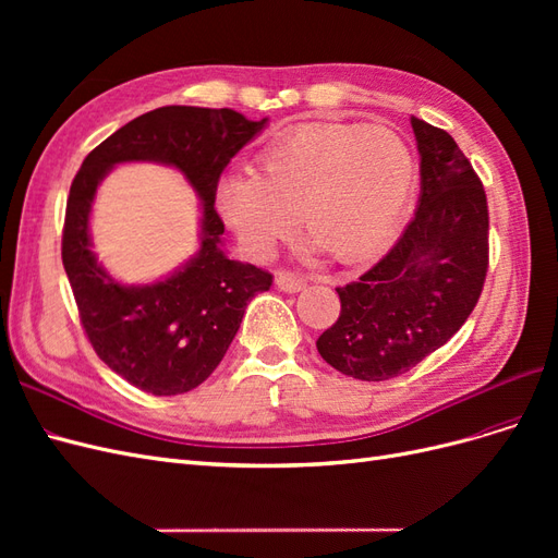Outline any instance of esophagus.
I'll return each instance as SVG.
<instances>
[{"mask_svg":"<svg viewBox=\"0 0 558 558\" xmlns=\"http://www.w3.org/2000/svg\"><path fill=\"white\" fill-rule=\"evenodd\" d=\"M275 283H277V289H281L286 293H300L307 286V279L295 275V272H286V269H277Z\"/></svg>","mask_w":558,"mask_h":558,"instance_id":"1","label":"esophagus"}]
</instances>
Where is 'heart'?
Masks as SVG:
<instances>
[{
	"label": "heart",
	"mask_w": 558,
	"mask_h": 558,
	"mask_svg": "<svg viewBox=\"0 0 558 558\" xmlns=\"http://www.w3.org/2000/svg\"><path fill=\"white\" fill-rule=\"evenodd\" d=\"M414 191V156L384 125L310 123L263 148L253 174H228L216 207L265 258L300 218L312 251L337 265L373 260L396 240Z\"/></svg>",
	"instance_id": "b5f03b06"
}]
</instances>
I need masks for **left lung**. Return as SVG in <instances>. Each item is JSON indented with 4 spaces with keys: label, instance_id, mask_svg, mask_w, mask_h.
I'll return each mask as SVG.
<instances>
[{
    "label": "left lung",
    "instance_id": "1",
    "mask_svg": "<svg viewBox=\"0 0 558 558\" xmlns=\"http://www.w3.org/2000/svg\"><path fill=\"white\" fill-rule=\"evenodd\" d=\"M412 128L421 156L414 218L373 269L335 289L340 318L316 340L320 359L361 381L400 377L447 344L486 279L484 185L449 132L421 118Z\"/></svg>",
    "mask_w": 558,
    "mask_h": 558
}]
</instances>
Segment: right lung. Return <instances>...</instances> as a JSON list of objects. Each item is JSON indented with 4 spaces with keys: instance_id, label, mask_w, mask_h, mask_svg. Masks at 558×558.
<instances>
[{
    "instance_id": "1",
    "label": "right lung",
    "mask_w": 558,
    "mask_h": 558,
    "mask_svg": "<svg viewBox=\"0 0 558 558\" xmlns=\"http://www.w3.org/2000/svg\"><path fill=\"white\" fill-rule=\"evenodd\" d=\"M267 125L232 109L160 107L93 148L66 197L62 265L95 353L116 375L154 396L193 391L223 361L248 302L272 286L265 269L230 260L216 185L228 162ZM121 161L177 166L203 199L201 251L156 284L116 282L96 263L87 221L96 185Z\"/></svg>"
}]
</instances>
